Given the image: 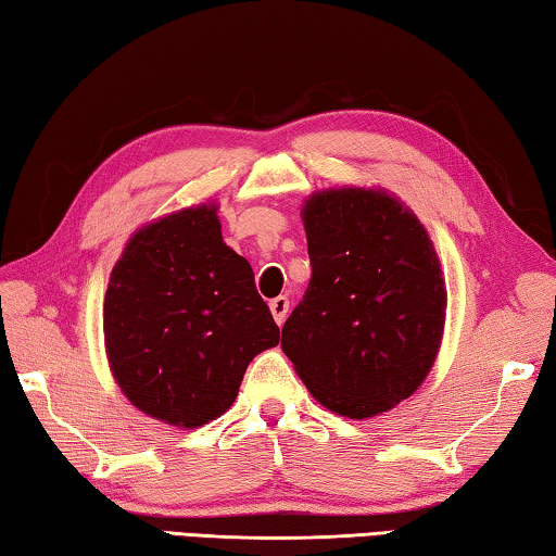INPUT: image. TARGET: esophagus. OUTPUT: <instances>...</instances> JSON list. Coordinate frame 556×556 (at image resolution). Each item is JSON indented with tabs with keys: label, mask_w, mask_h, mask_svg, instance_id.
Wrapping results in <instances>:
<instances>
[{
	"label": "esophagus",
	"mask_w": 556,
	"mask_h": 556,
	"mask_svg": "<svg viewBox=\"0 0 556 556\" xmlns=\"http://www.w3.org/2000/svg\"><path fill=\"white\" fill-rule=\"evenodd\" d=\"M269 312L275 316V321L281 326L287 321V314H289V299L287 296H277L269 301Z\"/></svg>",
	"instance_id": "1"
}]
</instances>
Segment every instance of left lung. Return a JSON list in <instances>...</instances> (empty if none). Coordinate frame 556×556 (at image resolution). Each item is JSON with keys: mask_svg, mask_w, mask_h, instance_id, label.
Wrapping results in <instances>:
<instances>
[{"mask_svg": "<svg viewBox=\"0 0 556 556\" xmlns=\"http://www.w3.org/2000/svg\"><path fill=\"white\" fill-rule=\"evenodd\" d=\"M312 281L281 328L308 392L365 419L407 400L434 365L446 287L429 235L388 193H314L304 205Z\"/></svg>", "mask_w": 556, "mask_h": 556, "instance_id": "8db88e82", "label": "left lung"}]
</instances>
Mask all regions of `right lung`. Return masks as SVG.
Returning a JSON list of instances; mask_svg holds the SVG:
<instances>
[{
	"label": "right lung",
	"mask_w": 556,
	"mask_h": 556,
	"mask_svg": "<svg viewBox=\"0 0 556 556\" xmlns=\"http://www.w3.org/2000/svg\"><path fill=\"white\" fill-rule=\"evenodd\" d=\"M102 326L127 400L188 429L220 417L252 357L279 343L250 262L223 242L215 205L166 215L127 242Z\"/></svg>",
	"instance_id": "add662e5"
}]
</instances>
